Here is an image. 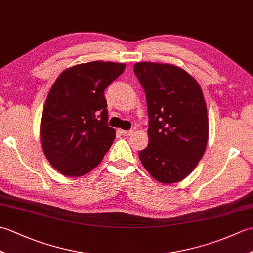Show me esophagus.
Listing matches in <instances>:
<instances>
[{"mask_svg": "<svg viewBox=\"0 0 253 253\" xmlns=\"http://www.w3.org/2000/svg\"><path fill=\"white\" fill-rule=\"evenodd\" d=\"M123 136H126V137H128V136H131V133H132V131L131 130H121L120 131Z\"/></svg>", "mask_w": 253, "mask_h": 253, "instance_id": "obj_1", "label": "esophagus"}]
</instances>
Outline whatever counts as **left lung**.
Instances as JSON below:
<instances>
[{
  "instance_id": "left-lung-1",
  "label": "left lung",
  "mask_w": 253,
  "mask_h": 253,
  "mask_svg": "<svg viewBox=\"0 0 253 253\" xmlns=\"http://www.w3.org/2000/svg\"><path fill=\"white\" fill-rule=\"evenodd\" d=\"M133 72L146 92L149 115V143L139 158L158 181H180L207 148L209 120L202 90L189 74L170 64L140 62Z\"/></svg>"
}]
</instances>
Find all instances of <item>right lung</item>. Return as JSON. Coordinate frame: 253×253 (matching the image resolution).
Here are the masks:
<instances>
[{
  "mask_svg": "<svg viewBox=\"0 0 253 253\" xmlns=\"http://www.w3.org/2000/svg\"><path fill=\"white\" fill-rule=\"evenodd\" d=\"M126 65L90 62L64 71L53 84L41 117L42 148L61 174L78 177L98 165L115 139L107 125L104 90Z\"/></svg>",
  "mask_w": 253,
  "mask_h": 253,
  "instance_id": "right-lung-1",
  "label": "right lung"
}]
</instances>
